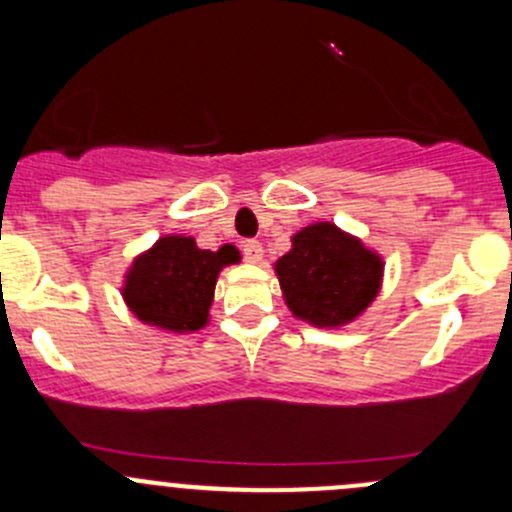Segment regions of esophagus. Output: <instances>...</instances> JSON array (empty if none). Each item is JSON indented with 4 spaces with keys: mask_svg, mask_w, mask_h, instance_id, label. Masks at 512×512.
Returning <instances> with one entry per match:
<instances>
[{
    "mask_svg": "<svg viewBox=\"0 0 512 512\" xmlns=\"http://www.w3.org/2000/svg\"><path fill=\"white\" fill-rule=\"evenodd\" d=\"M262 255H265V250H262V245L257 240H247L245 245H242V257H245L247 262H252V265H257V262L262 260Z\"/></svg>",
    "mask_w": 512,
    "mask_h": 512,
    "instance_id": "esophagus-1",
    "label": "esophagus"
}]
</instances>
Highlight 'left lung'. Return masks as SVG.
I'll list each match as a JSON object with an SVG mask.
<instances>
[{"instance_id":"left-lung-1","label":"left lung","mask_w":512,"mask_h":512,"mask_svg":"<svg viewBox=\"0 0 512 512\" xmlns=\"http://www.w3.org/2000/svg\"><path fill=\"white\" fill-rule=\"evenodd\" d=\"M289 312L314 327H342L359 317L381 287L384 262L332 223L302 227L275 265Z\"/></svg>"}]
</instances>
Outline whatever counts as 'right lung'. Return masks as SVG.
I'll use <instances>...</instances> for the list:
<instances>
[{
	"label": "right lung",
	"instance_id": "right-lung-1",
	"mask_svg": "<svg viewBox=\"0 0 512 512\" xmlns=\"http://www.w3.org/2000/svg\"><path fill=\"white\" fill-rule=\"evenodd\" d=\"M240 252L223 245L200 250L193 237L165 235L131 265L123 287L128 309L141 322L168 332H195L208 324L215 282Z\"/></svg>",
	"mask_w": 512,
	"mask_h": 512
}]
</instances>
